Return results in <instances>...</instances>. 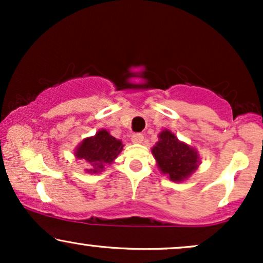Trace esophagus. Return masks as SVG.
I'll use <instances>...</instances> for the list:
<instances>
[{
    "instance_id": "34e87169",
    "label": "esophagus",
    "mask_w": 263,
    "mask_h": 263,
    "mask_svg": "<svg viewBox=\"0 0 263 263\" xmlns=\"http://www.w3.org/2000/svg\"><path fill=\"white\" fill-rule=\"evenodd\" d=\"M131 140H132V142H134V143H142V141H143V135H141V134L132 135Z\"/></svg>"
}]
</instances>
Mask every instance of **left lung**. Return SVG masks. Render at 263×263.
Returning <instances> with one entry per match:
<instances>
[{
    "instance_id": "1",
    "label": "left lung",
    "mask_w": 263,
    "mask_h": 263,
    "mask_svg": "<svg viewBox=\"0 0 263 263\" xmlns=\"http://www.w3.org/2000/svg\"><path fill=\"white\" fill-rule=\"evenodd\" d=\"M159 170L173 182H182L198 167L199 157L188 144L178 141L171 131H163L159 141L152 148Z\"/></svg>"
}]
</instances>
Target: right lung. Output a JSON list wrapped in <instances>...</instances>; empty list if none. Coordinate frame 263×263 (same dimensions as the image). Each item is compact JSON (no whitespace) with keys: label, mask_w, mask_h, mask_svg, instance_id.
I'll use <instances>...</instances> for the list:
<instances>
[{"label":"right lung","mask_w":263,"mask_h":263,"mask_svg":"<svg viewBox=\"0 0 263 263\" xmlns=\"http://www.w3.org/2000/svg\"><path fill=\"white\" fill-rule=\"evenodd\" d=\"M122 147L121 141L112 137L106 129H101L93 137L81 142L75 151V156L85 159L89 165V173H98L104 170L105 164H110L120 155Z\"/></svg>","instance_id":"1"}]
</instances>
